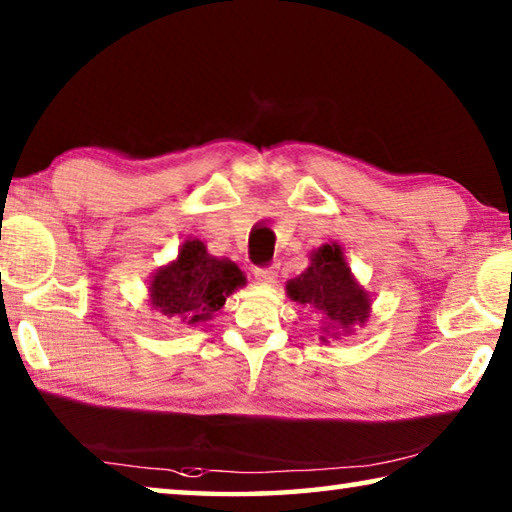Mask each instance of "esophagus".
<instances>
[{
  "instance_id": "esophagus-1",
  "label": "esophagus",
  "mask_w": 512,
  "mask_h": 512,
  "mask_svg": "<svg viewBox=\"0 0 512 512\" xmlns=\"http://www.w3.org/2000/svg\"><path fill=\"white\" fill-rule=\"evenodd\" d=\"M255 280L262 282V284H273L277 280V266H264V268H257L255 271Z\"/></svg>"
}]
</instances>
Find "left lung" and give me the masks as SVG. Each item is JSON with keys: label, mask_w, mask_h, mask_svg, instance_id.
<instances>
[{"label": "left lung", "mask_w": 512, "mask_h": 512, "mask_svg": "<svg viewBox=\"0 0 512 512\" xmlns=\"http://www.w3.org/2000/svg\"><path fill=\"white\" fill-rule=\"evenodd\" d=\"M311 264L305 273L287 282L291 300L311 307L323 318V332L339 339L354 325H363L370 316V298L354 280L339 244H325L311 250ZM320 339L327 341L325 336Z\"/></svg>", "instance_id": "1"}]
</instances>
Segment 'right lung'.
I'll return each instance as SVG.
<instances>
[{
	"label": "right lung",
	"instance_id": "right-lung-1",
	"mask_svg": "<svg viewBox=\"0 0 512 512\" xmlns=\"http://www.w3.org/2000/svg\"><path fill=\"white\" fill-rule=\"evenodd\" d=\"M246 277L230 259L207 253L203 241L187 239L178 257L151 277V305L180 325L210 320Z\"/></svg>",
	"mask_w": 512,
	"mask_h": 512
}]
</instances>
